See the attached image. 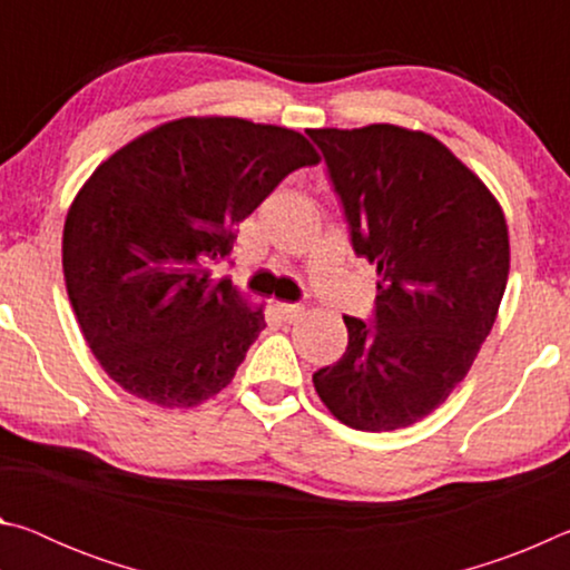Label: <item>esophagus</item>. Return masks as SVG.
<instances>
[{"label": "esophagus", "mask_w": 570, "mask_h": 570, "mask_svg": "<svg viewBox=\"0 0 570 570\" xmlns=\"http://www.w3.org/2000/svg\"><path fill=\"white\" fill-rule=\"evenodd\" d=\"M278 314L284 316V322H296V320H302L304 316V306H298V304H278Z\"/></svg>", "instance_id": "1"}]
</instances>
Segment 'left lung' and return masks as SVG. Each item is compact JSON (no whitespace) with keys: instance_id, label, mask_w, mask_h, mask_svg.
<instances>
[{"instance_id":"8db88e82","label":"left lung","mask_w":570,"mask_h":570,"mask_svg":"<svg viewBox=\"0 0 570 570\" xmlns=\"http://www.w3.org/2000/svg\"><path fill=\"white\" fill-rule=\"evenodd\" d=\"M342 198L352 248L377 266L372 324L314 372L336 420L407 428L450 397L490 334L510 272L503 208L438 138L400 125L306 130Z\"/></svg>"}]
</instances>
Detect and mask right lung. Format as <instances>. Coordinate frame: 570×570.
<instances>
[{"label": "right lung", "mask_w": 570, "mask_h": 570, "mask_svg": "<svg viewBox=\"0 0 570 570\" xmlns=\"http://www.w3.org/2000/svg\"><path fill=\"white\" fill-rule=\"evenodd\" d=\"M302 132L180 118L95 168L65 218L62 272L85 342L112 382L158 407H196L234 380L264 330L214 268L288 173L316 166Z\"/></svg>", "instance_id": "obj_1"}]
</instances>
